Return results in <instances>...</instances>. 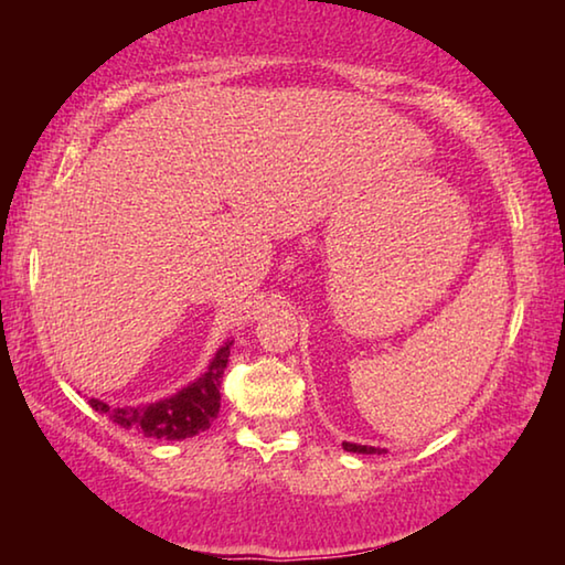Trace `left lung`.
<instances>
[{"mask_svg":"<svg viewBox=\"0 0 565 565\" xmlns=\"http://www.w3.org/2000/svg\"><path fill=\"white\" fill-rule=\"evenodd\" d=\"M343 446V451H351V454H386L384 448H376V446H361V444H349V441H343L341 444Z\"/></svg>","mask_w":565,"mask_h":565,"instance_id":"left-lung-1","label":"left lung"}]
</instances>
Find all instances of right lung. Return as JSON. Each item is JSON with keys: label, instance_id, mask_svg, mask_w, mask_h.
Listing matches in <instances>:
<instances>
[{"label": "right lung", "instance_id": "obj_1", "mask_svg": "<svg viewBox=\"0 0 565 565\" xmlns=\"http://www.w3.org/2000/svg\"><path fill=\"white\" fill-rule=\"evenodd\" d=\"M234 341L228 339L222 349L214 353L202 376L191 381L189 386L177 391L174 396H167L154 404L141 406H109L99 398H92L89 404L99 414H107L114 424L137 431L147 438H161V441H181L206 431L222 406V386L224 369L228 363Z\"/></svg>", "mask_w": 565, "mask_h": 565}]
</instances>
